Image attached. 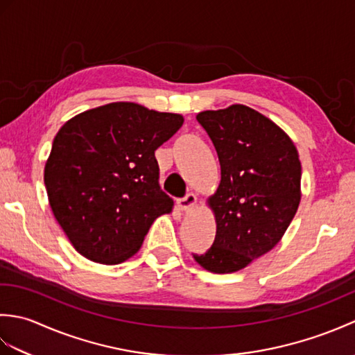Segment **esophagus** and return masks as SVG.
I'll list each match as a JSON object with an SVG mask.
<instances>
[{
	"label": "esophagus",
	"mask_w": 355,
	"mask_h": 355,
	"mask_svg": "<svg viewBox=\"0 0 355 355\" xmlns=\"http://www.w3.org/2000/svg\"><path fill=\"white\" fill-rule=\"evenodd\" d=\"M178 207L182 210H189L192 209L195 205H197V197H195V193H187L184 198H180L177 201Z\"/></svg>",
	"instance_id": "34e87169"
}]
</instances>
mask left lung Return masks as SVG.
Returning <instances> with one entry per match:
<instances>
[{
    "label": "left lung",
    "mask_w": 355,
    "mask_h": 355,
    "mask_svg": "<svg viewBox=\"0 0 355 355\" xmlns=\"http://www.w3.org/2000/svg\"><path fill=\"white\" fill-rule=\"evenodd\" d=\"M216 149L221 182L209 198L216 236L193 254L212 273H233L273 248L300 202L297 149L281 128L245 105L197 116Z\"/></svg>",
    "instance_id": "obj_1"
}]
</instances>
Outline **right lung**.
<instances>
[{
	"label": "right lung",
	"mask_w": 355,
	"mask_h": 355,
	"mask_svg": "<svg viewBox=\"0 0 355 355\" xmlns=\"http://www.w3.org/2000/svg\"><path fill=\"white\" fill-rule=\"evenodd\" d=\"M184 122L132 102L70 119L53 140L44 183L56 221L87 259L120 263L139 252L173 201L158 186L155 150Z\"/></svg>",
	"instance_id": "right-lung-1"
}]
</instances>
